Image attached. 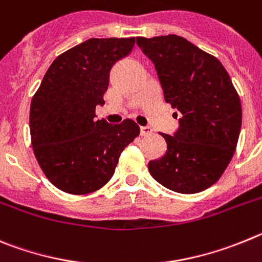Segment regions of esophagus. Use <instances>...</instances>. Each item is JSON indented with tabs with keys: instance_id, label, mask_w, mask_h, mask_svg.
I'll list each match as a JSON object with an SVG mask.
<instances>
[{
	"instance_id": "obj_1",
	"label": "esophagus",
	"mask_w": 262,
	"mask_h": 262,
	"mask_svg": "<svg viewBox=\"0 0 262 262\" xmlns=\"http://www.w3.org/2000/svg\"><path fill=\"white\" fill-rule=\"evenodd\" d=\"M141 136H148V134H151L152 129L150 126H141Z\"/></svg>"
}]
</instances>
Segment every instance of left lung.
<instances>
[{"label": "left lung", "mask_w": 262, "mask_h": 262, "mask_svg": "<svg viewBox=\"0 0 262 262\" xmlns=\"http://www.w3.org/2000/svg\"><path fill=\"white\" fill-rule=\"evenodd\" d=\"M137 46L154 63L164 100L181 114L178 130L162 133L166 154L150 160L148 171L167 189L202 192L218 181L235 152L239 95L221 61L184 37H137Z\"/></svg>", "instance_id": "1"}]
</instances>
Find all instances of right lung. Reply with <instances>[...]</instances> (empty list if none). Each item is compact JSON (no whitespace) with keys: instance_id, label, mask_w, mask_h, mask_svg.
Wrapping results in <instances>:
<instances>
[{"instance_id":"1","label":"right lung","mask_w":262,"mask_h":262,"mask_svg":"<svg viewBox=\"0 0 262 262\" xmlns=\"http://www.w3.org/2000/svg\"><path fill=\"white\" fill-rule=\"evenodd\" d=\"M134 47L130 39H89L58 56L35 93L30 133L37 163L56 188L87 194L114 176L122 150L140 134L133 120L95 119L115 63Z\"/></svg>"}]
</instances>
